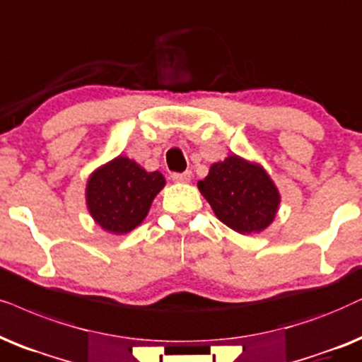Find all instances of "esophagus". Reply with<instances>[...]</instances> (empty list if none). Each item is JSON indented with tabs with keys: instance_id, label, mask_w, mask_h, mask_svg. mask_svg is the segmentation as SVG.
I'll return each instance as SVG.
<instances>
[{
	"instance_id": "34e87169",
	"label": "esophagus",
	"mask_w": 362,
	"mask_h": 362,
	"mask_svg": "<svg viewBox=\"0 0 362 362\" xmlns=\"http://www.w3.org/2000/svg\"><path fill=\"white\" fill-rule=\"evenodd\" d=\"M173 181L176 182H187L192 177V173L191 171H185V173H173L171 175Z\"/></svg>"
}]
</instances>
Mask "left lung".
<instances>
[{
	"instance_id": "left-lung-1",
	"label": "left lung",
	"mask_w": 362,
	"mask_h": 362,
	"mask_svg": "<svg viewBox=\"0 0 362 362\" xmlns=\"http://www.w3.org/2000/svg\"><path fill=\"white\" fill-rule=\"evenodd\" d=\"M198 187L219 221L241 234L269 226L279 206V192L266 171L239 156L213 164Z\"/></svg>"
}]
</instances>
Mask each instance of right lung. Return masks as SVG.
I'll use <instances>...</instances> for the list:
<instances>
[{"mask_svg":"<svg viewBox=\"0 0 362 362\" xmlns=\"http://www.w3.org/2000/svg\"><path fill=\"white\" fill-rule=\"evenodd\" d=\"M163 186L161 173H148L131 159L119 156L89 177V213L106 231L129 233L146 218L154 196Z\"/></svg>","mask_w":362,"mask_h":362,"instance_id":"right-lung-1","label":"right lung"}]
</instances>
